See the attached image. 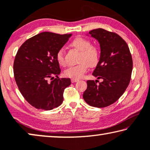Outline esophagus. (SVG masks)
I'll list each match as a JSON object with an SVG mask.
<instances>
[{"label":"esophagus","mask_w":150,"mask_h":150,"mask_svg":"<svg viewBox=\"0 0 150 150\" xmlns=\"http://www.w3.org/2000/svg\"><path fill=\"white\" fill-rule=\"evenodd\" d=\"M79 80L78 79H71V82L72 83H75V82H77Z\"/></svg>","instance_id":"obj_1"}]
</instances>
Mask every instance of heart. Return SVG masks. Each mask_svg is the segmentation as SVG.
Listing matches in <instances>:
<instances>
[{
	"label": "heart",
	"mask_w": 150,
	"mask_h": 150,
	"mask_svg": "<svg viewBox=\"0 0 150 150\" xmlns=\"http://www.w3.org/2000/svg\"><path fill=\"white\" fill-rule=\"evenodd\" d=\"M71 46L80 52L79 57V64L71 67L64 71L66 77L78 79L82 77L89 67H93L98 64L100 60V52L96 46H91L89 40L81 37H77L71 42ZM56 59L60 66L66 64L64 51L61 49L56 54Z\"/></svg>",
	"instance_id": "1"
}]
</instances>
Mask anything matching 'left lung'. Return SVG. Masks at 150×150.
I'll list each match as a JSON object with an SVG mask.
<instances>
[{
    "label": "left lung",
    "instance_id": "left-lung-1",
    "mask_svg": "<svg viewBox=\"0 0 150 150\" xmlns=\"http://www.w3.org/2000/svg\"><path fill=\"white\" fill-rule=\"evenodd\" d=\"M100 46L99 62L93 72L98 80L87 81L83 98L87 104L97 108L110 106L119 99L128 87L133 61L126 42L116 33L102 28L89 32Z\"/></svg>",
    "mask_w": 150,
    "mask_h": 150
}]
</instances>
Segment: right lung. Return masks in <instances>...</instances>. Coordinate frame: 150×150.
I'll return each instance as SVG.
<instances>
[{"label": "right lung", "instance_id": "add662e5", "mask_svg": "<svg viewBox=\"0 0 150 150\" xmlns=\"http://www.w3.org/2000/svg\"><path fill=\"white\" fill-rule=\"evenodd\" d=\"M71 36L42 32L27 40L17 51L13 64L15 81L26 101L35 108L50 110L62 103L71 79L58 77L61 69L56 54ZM54 75L57 78L48 82Z\"/></svg>", "mask_w": 150, "mask_h": 150}]
</instances>
